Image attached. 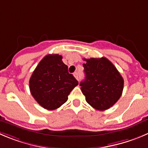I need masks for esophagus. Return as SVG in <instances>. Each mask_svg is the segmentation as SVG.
<instances>
[{
	"instance_id": "obj_1",
	"label": "esophagus",
	"mask_w": 148,
	"mask_h": 148,
	"mask_svg": "<svg viewBox=\"0 0 148 148\" xmlns=\"http://www.w3.org/2000/svg\"><path fill=\"white\" fill-rule=\"evenodd\" d=\"M73 75H74V77H75L77 80H78V73H77V72H75V73H73Z\"/></svg>"
}]
</instances>
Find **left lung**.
Returning a JSON list of instances; mask_svg holds the SVG:
<instances>
[{"instance_id": "obj_1", "label": "left lung", "mask_w": 148, "mask_h": 148, "mask_svg": "<svg viewBox=\"0 0 148 148\" xmlns=\"http://www.w3.org/2000/svg\"><path fill=\"white\" fill-rule=\"evenodd\" d=\"M85 79L80 83L86 101L98 110L115 105L122 94L123 79L116 67L105 57L84 59Z\"/></svg>"}]
</instances>
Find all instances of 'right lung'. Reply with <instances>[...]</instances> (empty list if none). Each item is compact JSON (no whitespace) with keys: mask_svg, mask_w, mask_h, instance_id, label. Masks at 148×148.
Wrapping results in <instances>:
<instances>
[{"mask_svg":"<svg viewBox=\"0 0 148 148\" xmlns=\"http://www.w3.org/2000/svg\"><path fill=\"white\" fill-rule=\"evenodd\" d=\"M59 54H49L39 62L29 78L31 94L36 102L49 110L57 109L67 102L78 82L68 73Z\"/></svg>","mask_w":148,"mask_h":148,"instance_id":"right-lung-1","label":"right lung"}]
</instances>
